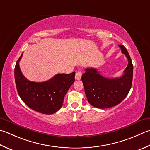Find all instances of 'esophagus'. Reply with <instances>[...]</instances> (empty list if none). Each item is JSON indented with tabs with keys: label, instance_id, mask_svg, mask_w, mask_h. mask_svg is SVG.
<instances>
[{
	"label": "esophagus",
	"instance_id": "obj_1",
	"mask_svg": "<svg viewBox=\"0 0 150 150\" xmlns=\"http://www.w3.org/2000/svg\"><path fill=\"white\" fill-rule=\"evenodd\" d=\"M82 77V73L80 71H77L75 73V79L77 80H80Z\"/></svg>",
	"mask_w": 150,
	"mask_h": 150
}]
</instances>
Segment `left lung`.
I'll use <instances>...</instances> for the list:
<instances>
[{
  "instance_id": "left-lung-1",
  "label": "left lung",
  "mask_w": 150,
  "mask_h": 150,
  "mask_svg": "<svg viewBox=\"0 0 150 150\" xmlns=\"http://www.w3.org/2000/svg\"><path fill=\"white\" fill-rule=\"evenodd\" d=\"M118 46L128 60V65L122 77L106 78L99 74L95 68H86L82 75L88 101L96 108H107L116 106L124 100L131 90L133 66L127 50L124 45Z\"/></svg>"
}]
</instances>
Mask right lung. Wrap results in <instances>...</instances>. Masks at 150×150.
I'll return each instance as SVG.
<instances>
[{"label": "right lung", "mask_w": 150, "mask_h": 150, "mask_svg": "<svg viewBox=\"0 0 150 150\" xmlns=\"http://www.w3.org/2000/svg\"><path fill=\"white\" fill-rule=\"evenodd\" d=\"M23 54L17 61L14 75L17 92L21 99L36 112L52 114L62 106L64 96L75 81V73L69 74L58 73L49 80L36 83L25 77L19 67V61Z\"/></svg>", "instance_id": "add662e5"}]
</instances>
